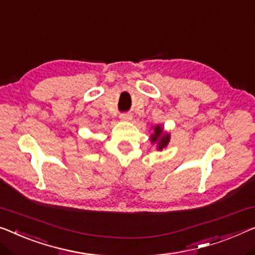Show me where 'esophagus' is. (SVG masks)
I'll list each match as a JSON object with an SVG mask.
<instances>
[{
    "label": "esophagus",
    "instance_id": "esophagus-1",
    "mask_svg": "<svg viewBox=\"0 0 255 255\" xmlns=\"http://www.w3.org/2000/svg\"><path fill=\"white\" fill-rule=\"evenodd\" d=\"M131 118H132L131 113H128V112H124V113H121V115H120V119L124 120V121L131 120Z\"/></svg>",
    "mask_w": 255,
    "mask_h": 255
}]
</instances>
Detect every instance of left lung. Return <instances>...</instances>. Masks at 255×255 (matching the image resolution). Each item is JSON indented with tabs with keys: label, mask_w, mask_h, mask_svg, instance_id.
Segmentation results:
<instances>
[{
	"label": "left lung",
	"mask_w": 255,
	"mask_h": 255,
	"mask_svg": "<svg viewBox=\"0 0 255 255\" xmlns=\"http://www.w3.org/2000/svg\"><path fill=\"white\" fill-rule=\"evenodd\" d=\"M150 139L152 143L158 144V150H162L164 147L167 146V144L169 143L170 135L168 132H164V128L157 125V126L153 128V132L151 134Z\"/></svg>",
	"instance_id": "left-lung-1"
}]
</instances>
